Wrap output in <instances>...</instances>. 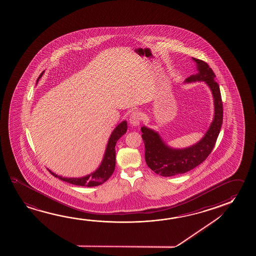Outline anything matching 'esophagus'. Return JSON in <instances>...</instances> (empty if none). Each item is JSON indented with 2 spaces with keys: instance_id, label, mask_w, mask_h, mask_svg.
I'll list each match as a JSON object with an SVG mask.
<instances>
[{
  "instance_id": "esophagus-1",
  "label": "esophagus",
  "mask_w": 256,
  "mask_h": 256,
  "mask_svg": "<svg viewBox=\"0 0 256 256\" xmlns=\"http://www.w3.org/2000/svg\"><path fill=\"white\" fill-rule=\"evenodd\" d=\"M141 114L139 112H133L130 114V123L133 126H138L140 125L141 122Z\"/></svg>"
}]
</instances>
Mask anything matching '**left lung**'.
Here are the masks:
<instances>
[{
	"label": "left lung",
	"mask_w": 256,
	"mask_h": 256,
	"mask_svg": "<svg viewBox=\"0 0 256 256\" xmlns=\"http://www.w3.org/2000/svg\"><path fill=\"white\" fill-rule=\"evenodd\" d=\"M196 63L197 73L190 76L184 83L197 81L204 82L214 97V115L209 128L198 142L186 148H173L164 141L159 133L146 126L141 128L142 138L146 147V162L148 167L156 174L172 176L183 174L196 168L212 151L218 138L223 120L222 96L218 83L214 80L215 74L207 63L192 58Z\"/></svg>",
	"instance_id": "1"
}]
</instances>
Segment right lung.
<instances>
[{
	"instance_id": "obj_1",
	"label": "right lung",
	"mask_w": 256,
	"mask_h": 256,
	"mask_svg": "<svg viewBox=\"0 0 256 256\" xmlns=\"http://www.w3.org/2000/svg\"><path fill=\"white\" fill-rule=\"evenodd\" d=\"M42 72L38 80L44 74ZM126 130H128V122L126 120H123L118 125L112 134L110 136L109 140L107 142V146L105 149L104 155V158L102 160L101 164L99 167L92 172V173L86 175L80 178H65V176H59L55 174L54 172H52L49 168V172L52 175L58 178L60 180L65 181L70 184H76V186H97L100 184H104L105 181L109 180L110 176L112 175L114 170H115V164H116V152H115V146L118 139L122 138V136L126 134Z\"/></svg>"
}]
</instances>
